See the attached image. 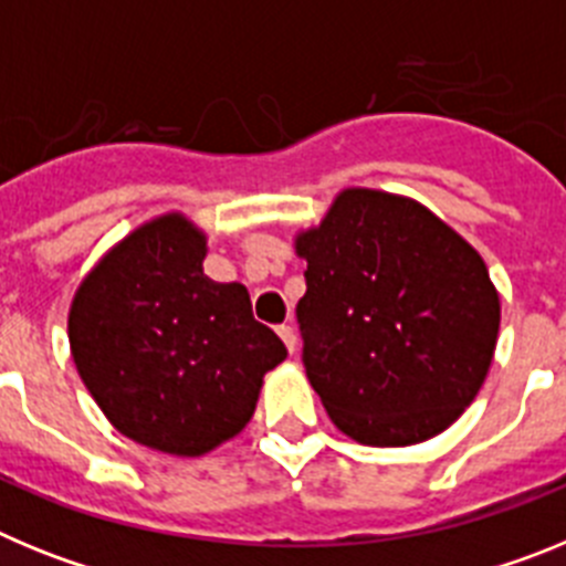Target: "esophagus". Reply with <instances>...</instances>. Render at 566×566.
Here are the masks:
<instances>
[{
    "label": "esophagus",
    "mask_w": 566,
    "mask_h": 566,
    "mask_svg": "<svg viewBox=\"0 0 566 566\" xmlns=\"http://www.w3.org/2000/svg\"><path fill=\"white\" fill-rule=\"evenodd\" d=\"M277 334H280V339L286 343L289 352L294 354V348H297V334H294V328L292 326H277Z\"/></svg>",
    "instance_id": "esophagus-1"
}]
</instances>
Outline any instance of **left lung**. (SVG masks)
<instances>
[{
  "label": "left lung",
  "instance_id": "1",
  "mask_svg": "<svg viewBox=\"0 0 566 566\" xmlns=\"http://www.w3.org/2000/svg\"><path fill=\"white\" fill-rule=\"evenodd\" d=\"M303 365L345 437L402 448L451 428L493 363L499 292L482 254L431 209L343 189L294 238Z\"/></svg>",
  "mask_w": 566,
  "mask_h": 566
}]
</instances>
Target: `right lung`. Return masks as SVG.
I'll return each instance as SVG.
<instances>
[{
	"label": "right lung",
	"instance_id": "add662e5",
	"mask_svg": "<svg viewBox=\"0 0 566 566\" xmlns=\"http://www.w3.org/2000/svg\"><path fill=\"white\" fill-rule=\"evenodd\" d=\"M207 234L169 212L129 232L82 280L67 317L78 377L133 442L201 457L252 419L286 345L240 283L203 274Z\"/></svg>",
	"mask_w": 566,
	"mask_h": 566
}]
</instances>
